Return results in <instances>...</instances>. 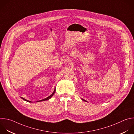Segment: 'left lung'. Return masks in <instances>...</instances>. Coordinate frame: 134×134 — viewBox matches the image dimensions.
I'll return each mask as SVG.
<instances>
[{
	"label": "left lung",
	"instance_id": "8db88e82",
	"mask_svg": "<svg viewBox=\"0 0 134 134\" xmlns=\"http://www.w3.org/2000/svg\"><path fill=\"white\" fill-rule=\"evenodd\" d=\"M82 100H83V101H85V102H86L85 100H84V99H82Z\"/></svg>",
	"mask_w": 134,
	"mask_h": 134
}]
</instances>
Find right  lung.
<instances>
[{"label":"right lung","mask_w":134,"mask_h":134,"mask_svg":"<svg viewBox=\"0 0 134 134\" xmlns=\"http://www.w3.org/2000/svg\"><path fill=\"white\" fill-rule=\"evenodd\" d=\"M55 91H56V89L55 88V90H54V92L52 93V94L51 95V96H49V97H47V98H44V99H42V100H39V101H38V102H42V101H44V100H48V99H49L53 95H54V94H55ZM23 100H25V101H26V102H30L31 103V102L30 101H29V100H26V99H25V98H23V97H21Z\"/></svg>","instance_id":"right-lung-1"}]
</instances>
